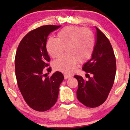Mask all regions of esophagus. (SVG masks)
I'll list each match as a JSON object with an SVG mask.
<instances>
[{
    "label": "esophagus",
    "instance_id": "34e87169",
    "mask_svg": "<svg viewBox=\"0 0 130 130\" xmlns=\"http://www.w3.org/2000/svg\"><path fill=\"white\" fill-rule=\"evenodd\" d=\"M71 77V75H69L68 74H64V77H65V79H68V78H70Z\"/></svg>",
    "mask_w": 130,
    "mask_h": 130
}]
</instances>
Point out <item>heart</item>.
<instances>
[{
	"label": "heart",
	"mask_w": 130,
	"mask_h": 130,
	"mask_svg": "<svg viewBox=\"0 0 130 130\" xmlns=\"http://www.w3.org/2000/svg\"><path fill=\"white\" fill-rule=\"evenodd\" d=\"M95 40L90 31L84 27L69 26L61 29L57 38L50 37L46 44L48 53L53 58L59 57L66 48L67 54L62 56L54 62L58 71L71 73L78 62L88 61L93 55Z\"/></svg>",
	"instance_id": "obj_1"
}]
</instances>
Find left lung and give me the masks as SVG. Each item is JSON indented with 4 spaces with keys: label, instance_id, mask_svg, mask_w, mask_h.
I'll return each mask as SVG.
<instances>
[{
    "label": "left lung",
    "instance_id": "obj_1",
    "mask_svg": "<svg viewBox=\"0 0 130 130\" xmlns=\"http://www.w3.org/2000/svg\"><path fill=\"white\" fill-rule=\"evenodd\" d=\"M92 58L84 65L82 69L89 75V80L75 75L78 82L76 91L79 102L88 107H96L107 99L113 86L116 72L115 53L109 40L98 28ZM89 73L94 75L90 77Z\"/></svg>",
    "mask_w": 130,
    "mask_h": 130
}]
</instances>
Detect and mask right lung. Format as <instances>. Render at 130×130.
I'll use <instances>...</instances> for the list:
<instances>
[{
  "label": "right lung",
  "instance_id": "add662e5",
  "mask_svg": "<svg viewBox=\"0 0 130 130\" xmlns=\"http://www.w3.org/2000/svg\"><path fill=\"white\" fill-rule=\"evenodd\" d=\"M60 27L46 25L31 30L21 41L15 54V73L19 89L26 103L38 111L48 110L55 104L59 85L64 79L58 71L51 77L44 74L45 70L51 71V68H48L50 58L46 49L47 38Z\"/></svg>",
  "mask_w": 130,
  "mask_h": 130
}]
</instances>
